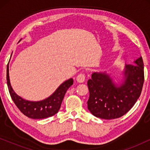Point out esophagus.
Listing matches in <instances>:
<instances>
[{
  "label": "esophagus",
  "instance_id": "1",
  "mask_svg": "<svg viewBox=\"0 0 150 150\" xmlns=\"http://www.w3.org/2000/svg\"><path fill=\"white\" fill-rule=\"evenodd\" d=\"M76 81L79 83H83L85 81V76L83 73L79 74V75L76 76Z\"/></svg>",
  "mask_w": 150,
  "mask_h": 150
}]
</instances>
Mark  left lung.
<instances>
[{"label": "left lung", "instance_id": "1", "mask_svg": "<svg viewBox=\"0 0 150 150\" xmlns=\"http://www.w3.org/2000/svg\"><path fill=\"white\" fill-rule=\"evenodd\" d=\"M137 65H125L122 83L117 85L106 72H93L88 80L87 108L92 115L104 120L119 118L128 112L140 96L144 83L142 57Z\"/></svg>", "mask_w": 150, "mask_h": 150}]
</instances>
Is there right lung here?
I'll use <instances>...</instances> for the list:
<instances>
[{
	"label": "right lung",
	"instance_id": "obj_1",
	"mask_svg": "<svg viewBox=\"0 0 150 150\" xmlns=\"http://www.w3.org/2000/svg\"><path fill=\"white\" fill-rule=\"evenodd\" d=\"M73 82L72 79L65 81L52 95L46 99L38 102L29 101L23 99L14 92L10 83L9 63L7 67V83L11 99L24 115L31 119H44L52 117L57 113L61 108L65 94L70 86L73 85Z\"/></svg>",
	"mask_w": 150,
	"mask_h": 150
}]
</instances>
